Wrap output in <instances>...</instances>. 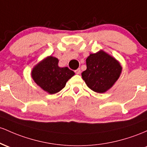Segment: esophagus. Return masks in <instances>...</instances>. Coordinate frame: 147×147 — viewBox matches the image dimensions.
<instances>
[{"instance_id": "esophagus-1", "label": "esophagus", "mask_w": 147, "mask_h": 147, "mask_svg": "<svg viewBox=\"0 0 147 147\" xmlns=\"http://www.w3.org/2000/svg\"><path fill=\"white\" fill-rule=\"evenodd\" d=\"M80 72H81V71H80V68L77 69L76 70H75V73L76 74H80Z\"/></svg>"}]
</instances>
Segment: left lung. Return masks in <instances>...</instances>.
Listing matches in <instances>:
<instances>
[{
	"mask_svg": "<svg viewBox=\"0 0 147 147\" xmlns=\"http://www.w3.org/2000/svg\"><path fill=\"white\" fill-rule=\"evenodd\" d=\"M86 65L82 78L89 88L100 94L106 92L115 85L122 71L119 62L103 50L90 54Z\"/></svg>",
	"mask_w": 147,
	"mask_h": 147,
	"instance_id": "8db88e82",
	"label": "left lung"
}]
</instances>
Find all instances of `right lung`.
<instances>
[{
  "label": "right lung",
  "mask_w": 147,
  "mask_h": 147,
  "mask_svg": "<svg viewBox=\"0 0 147 147\" xmlns=\"http://www.w3.org/2000/svg\"><path fill=\"white\" fill-rule=\"evenodd\" d=\"M58 59L47 56L32 68L31 76L34 82L49 94H54L65 87L68 80L75 75L68 67H60Z\"/></svg>",
  "instance_id": "right-lung-1"
}]
</instances>
